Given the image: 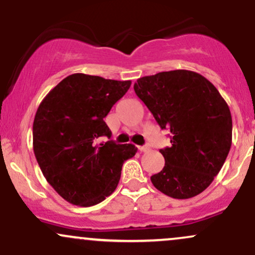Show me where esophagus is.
Listing matches in <instances>:
<instances>
[{"instance_id":"34e87169","label":"esophagus","mask_w":255,"mask_h":255,"mask_svg":"<svg viewBox=\"0 0 255 255\" xmlns=\"http://www.w3.org/2000/svg\"><path fill=\"white\" fill-rule=\"evenodd\" d=\"M137 148H139L140 152H150L151 151V147H150V146H147V145L137 146Z\"/></svg>"}]
</instances>
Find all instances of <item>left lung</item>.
Wrapping results in <instances>:
<instances>
[{
  "label": "left lung",
  "instance_id": "8db88e82",
  "mask_svg": "<svg viewBox=\"0 0 255 255\" xmlns=\"http://www.w3.org/2000/svg\"><path fill=\"white\" fill-rule=\"evenodd\" d=\"M136 96L162 129L170 147L159 150L164 168L151 176L158 191L174 199L204 192L230 151L233 120L218 90L199 73L177 69L137 79Z\"/></svg>",
  "mask_w": 255,
  "mask_h": 255
}]
</instances>
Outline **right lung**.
I'll list each match as a JSON object with an SVG mask.
<instances>
[{"mask_svg": "<svg viewBox=\"0 0 255 255\" xmlns=\"http://www.w3.org/2000/svg\"><path fill=\"white\" fill-rule=\"evenodd\" d=\"M131 81L75 73L64 78L38 107L33 151L44 177L64 200L78 206L99 204L116 189L122 165L136 153L113 140L104 122Z\"/></svg>", "mask_w": 255, "mask_h": 255, "instance_id": "1", "label": "right lung"}]
</instances>
